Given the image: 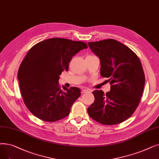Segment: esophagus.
<instances>
[{
  "instance_id": "34e87169",
  "label": "esophagus",
  "mask_w": 159,
  "mask_h": 159,
  "mask_svg": "<svg viewBox=\"0 0 159 159\" xmlns=\"http://www.w3.org/2000/svg\"><path fill=\"white\" fill-rule=\"evenodd\" d=\"M90 92L89 90V89H82V93H86V92Z\"/></svg>"
}]
</instances>
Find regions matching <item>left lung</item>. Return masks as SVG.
Instances as JSON below:
<instances>
[{
  "label": "left lung",
  "instance_id": "1",
  "mask_svg": "<svg viewBox=\"0 0 159 159\" xmlns=\"http://www.w3.org/2000/svg\"><path fill=\"white\" fill-rule=\"evenodd\" d=\"M88 45L100 59L101 75L111 84L106 93L92 92L95 101L88 108V115L102 125H116L129 118L140 103L145 84L141 61L128 47L113 39Z\"/></svg>",
  "mask_w": 159,
  "mask_h": 159
}]
</instances>
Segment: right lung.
<instances>
[{"instance_id": "obj_1", "label": "right lung", "mask_w": 159, "mask_h": 159, "mask_svg": "<svg viewBox=\"0 0 159 159\" xmlns=\"http://www.w3.org/2000/svg\"><path fill=\"white\" fill-rule=\"evenodd\" d=\"M86 43L64 38H51L34 45L20 64L17 77L23 101L38 118L48 122L70 114L73 102L80 96L77 87L61 89L58 80L68 71L71 60Z\"/></svg>"}]
</instances>
